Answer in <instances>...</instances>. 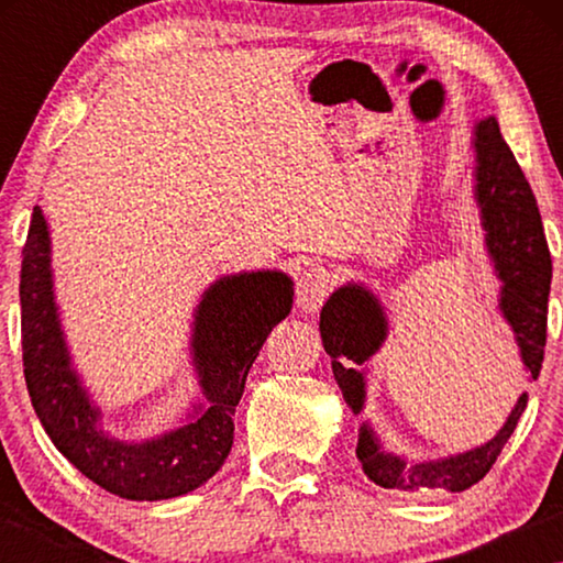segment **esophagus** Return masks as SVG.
<instances>
[{
	"label": "esophagus",
	"instance_id": "esophagus-1",
	"mask_svg": "<svg viewBox=\"0 0 563 563\" xmlns=\"http://www.w3.org/2000/svg\"><path fill=\"white\" fill-rule=\"evenodd\" d=\"M330 285L332 275L328 268H322V265H310V268H305L300 273L298 290H295V302H298V308L305 316H312V312H318L322 308V302H325L330 292Z\"/></svg>",
	"mask_w": 563,
	"mask_h": 563
}]
</instances>
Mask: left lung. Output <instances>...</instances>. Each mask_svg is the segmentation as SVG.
Here are the masks:
<instances>
[{"label":"left lung","instance_id":"left-lung-1","mask_svg":"<svg viewBox=\"0 0 563 563\" xmlns=\"http://www.w3.org/2000/svg\"><path fill=\"white\" fill-rule=\"evenodd\" d=\"M474 203L479 211L484 251L499 280V312L519 347L523 383L539 377L547 345V312L551 288V255L541 225L537 198L523 170L501 139L494 117L474 126ZM389 335L385 305L362 283H345L320 310V338L330 355L332 375L352 412L367 399L365 362L379 352ZM527 393L501 430L489 442L440 460H407L379 442L373 424L362 422L357 460L375 484L385 489L464 492L484 479L527 409Z\"/></svg>","mask_w":563,"mask_h":563}]
</instances>
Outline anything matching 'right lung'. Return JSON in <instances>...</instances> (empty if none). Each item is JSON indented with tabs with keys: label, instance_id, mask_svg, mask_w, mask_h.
I'll use <instances>...</instances> for the list:
<instances>
[{
	"label": "right lung",
	"instance_id": "right-lung-1",
	"mask_svg": "<svg viewBox=\"0 0 563 563\" xmlns=\"http://www.w3.org/2000/svg\"><path fill=\"white\" fill-rule=\"evenodd\" d=\"M22 350L34 412L56 450L101 489L131 501L174 499L206 484L233 446V415L265 338L292 308L283 271L223 275L208 285L190 322V362L201 399L184 422L131 442L103 430L101 409L76 373L54 295L49 223L34 206L22 251Z\"/></svg>",
	"mask_w": 563,
	"mask_h": 563
}]
</instances>
